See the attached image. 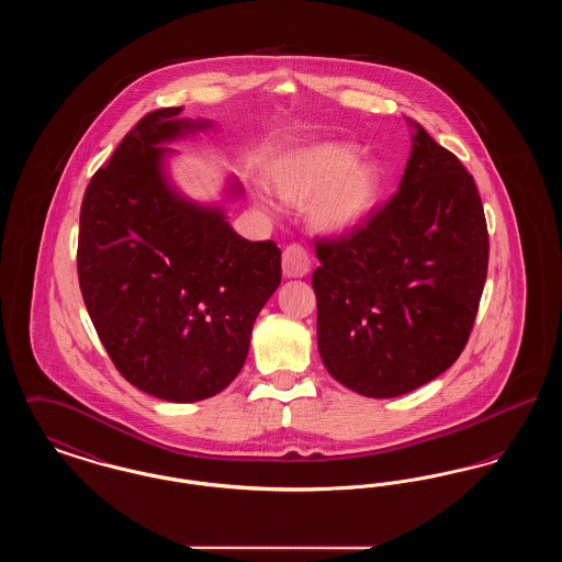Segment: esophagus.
Here are the masks:
<instances>
[{
	"instance_id": "1",
	"label": "esophagus",
	"mask_w": 562,
	"mask_h": 562,
	"mask_svg": "<svg viewBox=\"0 0 562 562\" xmlns=\"http://www.w3.org/2000/svg\"><path fill=\"white\" fill-rule=\"evenodd\" d=\"M310 255L301 244H289L282 252V271L286 278H303L310 271Z\"/></svg>"
}]
</instances>
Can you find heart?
<instances>
[{
    "mask_svg": "<svg viewBox=\"0 0 562 562\" xmlns=\"http://www.w3.org/2000/svg\"><path fill=\"white\" fill-rule=\"evenodd\" d=\"M271 188L293 206L305 204L316 232L337 236L373 216L385 193V170L374 158H360L353 143L322 140L278 161Z\"/></svg>",
    "mask_w": 562,
    "mask_h": 562,
    "instance_id": "b5f03b06",
    "label": "heart"
}]
</instances>
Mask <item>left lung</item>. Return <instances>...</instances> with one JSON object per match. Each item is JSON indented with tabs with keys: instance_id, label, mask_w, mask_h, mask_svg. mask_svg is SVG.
Listing matches in <instances>:
<instances>
[{
	"instance_id": "obj_1",
	"label": "left lung",
	"mask_w": 562,
	"mask_h": 562,
	"mask_svg": "<svg viewBox=\"0 0 562 562\" xmlns=\"http://www.w3.org/2000/svg\"><path fill=\"white\" fill-rule=\"evenodd\" d=\"M396 195L348 238L318 241L312 276L318 351L330 376L396 398L445 373L465 348L488 266L472 175L422 124Z\"/></svg>"
}]
</instances>
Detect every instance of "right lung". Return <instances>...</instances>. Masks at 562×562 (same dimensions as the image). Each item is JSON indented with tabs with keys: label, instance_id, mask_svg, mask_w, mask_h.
<instances>
[{
	"label": "right lung",
	"instance_id": "1",
	"mask_svg": "<svg viewBox=\"0 0 562 562\" xmlns=\"http://www.w3.org/2000/svg\"><path fill=\"white\" fill-rule=\"evenodd\" d=\"M147 113L83 193L78 276L109 358L140 392L198 402L223 392L244 367L252 324L282 278L280 248L234 232L225 206L175 186L168 145L213 128ZM241 198L238 177L223 189Z\"/></svg>",
	"mask_w": 562,
	"mask_h": 562
}]
</instances>
